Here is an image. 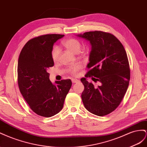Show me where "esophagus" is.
I'll return each instance as SVG.
<instances>
[{
    "label": "esophagus",
    "mask_w": 147,
    "mask_h": 147,
    "mask_svg": "<svg viewBox=\"0 0 147 147\" xmlns=\"http://www.w3.org/2000/svg\"><path fill=\"white\" fill-rule=\"evenodd\" d=\"M71 81H72V82L73 83V84H74V83H76V82H78L79 81L78 80V79H73L72 80H71Z\"/></svg>",
    "instance_id": "obj_1"
}]
</instances>
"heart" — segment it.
Wrapping results in <instances>:
<instances>
[{
  "instance_id": "obj_1",
  "label": "heart",
  "mask_w": 147,
  "mask_h": 147,
  "mask_svg": "<svg viewBox=\"0 0 147 147\" xmlns=\"http://www.w3.org/2000/svg\"><path fill=\"white\" fill-rule=\"evenodd\" d=\"M64 47L69 50V52L71 53H74V54H78L79 52H80L81 49V44L79 42V41L75 39H68L64 40L62 43ZM60 53V50L57 47H53L52 51V58L53 61H57L58 56H59ZM81 66L80 65H74L73 66L69 68V71L73 74H76L77 71L81 69Z\"/></svg>"
}]
</instances>
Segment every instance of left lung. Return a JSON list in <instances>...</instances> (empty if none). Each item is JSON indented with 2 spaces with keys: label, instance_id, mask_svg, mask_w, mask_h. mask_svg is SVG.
<instances>
[{
  "label": "left lung",
  "instance_id": "1",
  "mask_svg": "<svg viewBox=\"0 0 147 147\" xmlns=\"http://www.w3.org/2000/svg\"><path fill=\"white\" fill-rule=\"evenodd\" d=\"M90 45L89 69L86 77L100 83L94 87L82 78L84 86L81 97L87 110L98 116H105L119 106L127 91L130 69L127 53L121 42L110 33L90 31L76 35Z\"/></svg>",
  "mask_w": 147,
  "mask_h": 147
}]
</instances>
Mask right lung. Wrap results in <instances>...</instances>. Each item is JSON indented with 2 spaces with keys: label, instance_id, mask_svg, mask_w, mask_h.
Here are the masks:
<instances>
[{
  "label": "right lung",
  "instance_id": "1",
  "mask_svg": "<svg viewBox=\"0 0 147 147\" xmlns=\"http://www.w3.org/2000/svg\"><path fill=\"white\" fill-rule=\"evenodd\" d=\"M64 35L46 34L29 40L18 61V82L21 94L31 110L44 117L53 116L63 107L72 85L71 79L52 83L47 69L54 65L52 51L54 43Z\"/></svg>",
  "mask_w": 147,
  "mask_h": 147
}]
</instances>
